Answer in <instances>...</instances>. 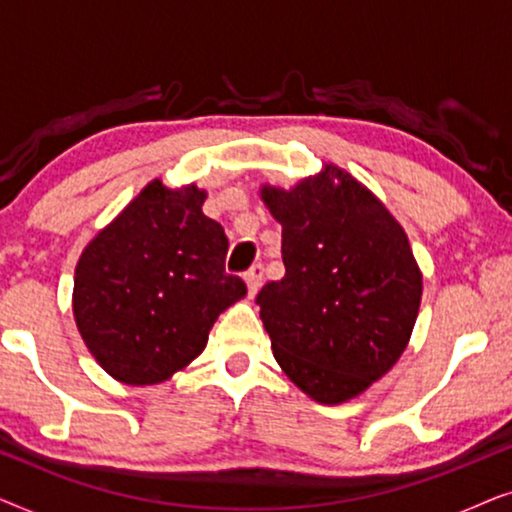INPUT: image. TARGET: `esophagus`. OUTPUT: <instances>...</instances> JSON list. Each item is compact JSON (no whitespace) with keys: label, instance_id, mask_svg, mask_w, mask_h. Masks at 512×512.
Instances as JSON below:
<instances>
[{"label":"esophagus","instance_id":"34e87169","mask_svg":"<svg viewBox=\"0 0 512 512\" xmlns=\"http://www.w3.org/2000/svg\"><path fill=\"white\" fill-rule=\"evenodd\" d=\"M244 282H247L249 296H256L258 289H261V284H263V265L261 263L251 265V268L244 272Z\"/></svg>","mask_w":512,"mask_h":512}]
</instances>
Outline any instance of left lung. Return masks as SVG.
<instances>
[{"instance_id": "left-lung-1", "label": "left lung", "mask_w": 512, "mask_h": 512, "mask_svg": "<svg viewBox=\"0 0 512 512\" xmlns=\"http://www.w3.org/2000/svg\"><path fill=\"white\" fill-rule=\"evenodd\" d=\"M261 200L282 226L286 268L256 298L272 354L312 401H352L394 368L415 328L422 270L408 235L333 163L293 188L263 184Z\"/></svg>"}]
</instances>
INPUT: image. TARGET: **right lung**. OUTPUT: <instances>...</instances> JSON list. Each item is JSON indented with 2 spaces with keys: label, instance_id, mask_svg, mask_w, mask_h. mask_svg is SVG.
I'll return each instance as SVG.
<instances>
[{
  "label": "right lung",
  "instance_id": "1",
  "mask_svg": "<svg viewBox=\"0 0 512 512\" xmlns=\"http://www.w3.org/2000/svg\"><path fill=\"white\" fill-rule=\"evenodd\" d=\"M207 191L153 179L76 263L72 310L88 352L130 387L198 359L223 310L247 296L223 263L228 237L202 214Z\"/></svg>",
  "mask_w": 512,
  "mask_h": 512
}]
</instances>
